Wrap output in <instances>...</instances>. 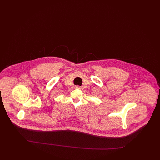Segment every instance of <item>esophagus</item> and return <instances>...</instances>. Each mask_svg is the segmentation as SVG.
<instances>
[{
    "mask_svg": "<svg viewBox=\"0 0 160 160\" xmlns=\"http://www.w3.org/2000/svg\"><path fill=\"white\" fill-rule=\"evenodd\" d=\"M75 88H77V89H81L80 86H75Z\"/></svg>",
    "mask_w": 160,
    "mask_h": 160,
    "instance_id": "1",
    "label": "esophagus"
}]
</instances>
